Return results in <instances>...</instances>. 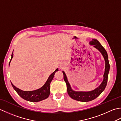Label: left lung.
I'll return each instance as SVG.
<instances>
[{
	"label": "left lung",
	"instance_id": "left-lung-1",
	"mask_svg": "<svg viewBox=\"0 0 121 121\" xmlns=\"http://www.w3.org/2000/svg\"><path fill=\"white\" fill-rule=\"evenodd\" d=\"M90 44L91 45H93L95 48L97 49L101 53L104 57L105 62H106L105 71L104 75V80L102 81V83L100 84V85L98 88L91 91H75L71 89L70 85L68 81L65 72H62L63 74L64 80L65 82L66 86H67V91L69 95L73 99L78 100L79 101L87 102L96 99L104 91L107 84L108 77V74L110 70V64L109 62L108 56L107 51L103 47V46L101 45V43L97 39H92V40L90 42Z\"/></svg>",
	"mask_w": 121,
	"mask_h": 121
}]
</instances>
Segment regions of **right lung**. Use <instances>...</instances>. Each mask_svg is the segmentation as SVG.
Listing matches in <instances>:
<instances>
[{
  "instance_id": "obj_1",
  "label": "right lung",
  "mask_w": 121,
  "mask_h": 121,
  "mask_svg": "<svg viewBox=\"0 0 121 121\" xmlns=\"http://www.w3.org/2000/svg\"><path fill=\"white\" fill-rule=\"evenodd\" d=\"M13 52L11 55V60L10 61V63L11 62V59L13 58ZM58 71V69L56 70L51 74L49 77L47 81H46V83L44 84L42 87L37 90L33 91H23L22 90L17 88L16 87L14 86L13 84L11 83V85L17 94L19 96L22 98L23 99L29 101L30 102H38L42 101L43 100H44L49 97L50 95V84L51 82L52 81V79L54 77L55 73L56 71Z\"/></svg>"
}]
</instances>
